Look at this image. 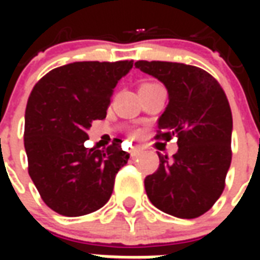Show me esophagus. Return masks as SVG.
Masks as SVG:
<instances>
[{
  "instance_id": "esophagus-1",
  "label": "esophagus",
  "mask_w": 260,
  "mask_h": 260,
  "mask_svg": "<svg viewBox=\"0 0 260 260\" xmlns=\"http://www.w3.org/2000/svg\"><path fill=\"white\" fill-rule=\"evenodd\" d=\"M142 153V147H132L131 149V157H138Z\"/></svg>"
}]
</instances>
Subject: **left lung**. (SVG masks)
Wrapping results in <instances>:
<instances>
[{
  "instance_id": "obj_1",
  "label": "left lung",
  "mask_w": 260,
  "mask_h": 260,
  "mask_svg": "<svg viewBox=\"0 0 260 260\" xmlns=\"http://www.w3.org/2000/svg\"><path fill=\"white\" fill-rule=\"evenodd\" d=\"M135 67L169 91L156 139L178 138L173 160L157 153V171L145 178L147 198L167 214L199 217L223 193L231 164L233 115L227 96L212 75L193 65L138 61Z\"/></svg>"
}]
</instances>
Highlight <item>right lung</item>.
Masks as SVG:
<instances>
[{"label":"right lung","instance_id":"1","mask_svg":"<svg viewBox=\"0 0 260 260\" xmlns=\"http://www.w3.org/2000/svg\"><path fill=\"white\" fill-rule=\"evenodd\" d=\"M134 61H83L50 71L33 87L25 113L29 175L54 212L78 217L96 212L113 193L129 154L114 139L106 150L85 147L94 119L107 115L118 80Z\"/></svg>","mask_w":260,"mask_h":260}]
</instances>
